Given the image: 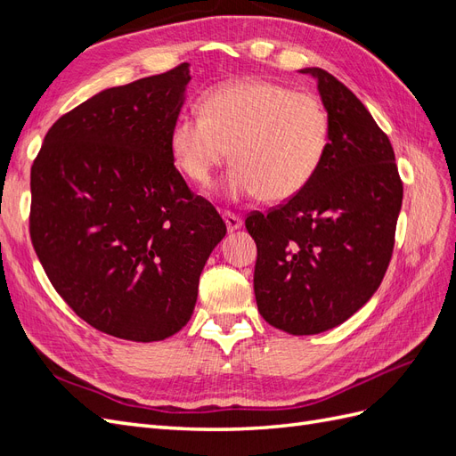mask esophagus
Returning a JSON list of instances; mask_svg holds the SVG:
<instances>
[{"instance_id":"obj_1","label":"esophagus","mask_w":456,"mask_h":456,"mask_svg":"<svg viewBox=\"0 0 456 456\" xmlns=\"http://www.w3.org/2000/svg\"><path fill=\"white\" fill-rule=\"evenodd\" d=\"M223 218H224L228 232H233V230H240V228H241V218H240V215L232 213V211H224V213H223Z\"/></svg>"}]
</instances>
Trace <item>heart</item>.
I'll return each instance as SVG.
<instances>
[{
  "mask_svg": "<svg viewBox=\"0 0 456 456\" xmlns=\"http://www.w3.org/2000/svg\"><path fill=\"white\" fill-rule=\"evenodd\" d=\"M329 139V114L315 94L243 77L207 91L200 114L178 118L169 150L176 169L200 186L213 181L230 150V194L275 203L308 186Z\"/></svg>",
  "mask_w": 456,
  "mask_h": 456,
  "instance_id": "obj_1",
  "label": "heart"
}]
</instances>
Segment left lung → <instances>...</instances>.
Listing matches in <instances>:
<instances>
[{
	"label": "left lung",
	"instance_id": "left-lung-1",
	"mask_svg": "<svg viewBox=\"0 0 456 456\" xmlns=\"http://www.w3.org/2000/svg\"><path fill=\"white\" fill-rule=\"evenodd\" d=\"M317 79L330 121L320 171L268 213L251 211L260 315L289 335H317L348 320L388 270L403 200L394 148L363 102L322 68Z\"/></svg>",
	"mask_w": 456,
	"mask_h": 456
}]
</instances>
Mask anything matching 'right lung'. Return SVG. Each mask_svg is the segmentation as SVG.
<instances>
[{
  "mask_svg": "<svg viewBox=\"0 0 456 456\" xmlns=\"http://www.w3.org/2000/svg\"><path fill=\"white\" fill-rule=\"evenodd\" d=\"M188 81L183 62L91 96L53 123L32 165L41 266L81 320L123 340H163L188 323L226 236L171 158Z\"/></svg>",
  "mask_w": 456,
  "mask_h": 456,
  "instance_id": "obj_1",
  "label": "right lung"
}]
</instances>
